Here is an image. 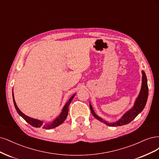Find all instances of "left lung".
Here are the masks:
<instances>
[{
	"instance_id": "obj_1",
	"label": "left lung",
	"mask_w": 159,
	"mask_h": 159,
	"mask_svg": "<svg viewBox=\"0 0 159 159\" xmlns=\"http://www.w3.org/2000/svg\"><path fill=\"white\" fill-rule=\"evenodd\" d=\"M141 73L143 76H142V84H141V90L139 92V95L137 96V98H136L134 106H133L131 109L127 110L125 113L121 116V118L117 120V121L109 122L105 120L104 119L102 118V117H99L98 115H96L93 108V106H92L91 104L90 103V111L95 118L99 120L100 121L104 123V124H105L106 125L111 126V127H116V126L126 125L127 124H129V123H130L132 120H134L137 116V115L140 114L143 111V110L144 109V107L147 103V98H148V90L147 76L144 71L142 70Z\"/></svg>"
}]
</instances>
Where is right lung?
<instances>
[{
	"instance_id": "1",
	"label": "right lung",
	"mask_w": 159,
	"mask_h": 159,
	"mask_svg": "<svg viewBox=\"0 0 159 159\" xmlns=\"http://www.w3.org/2000/svg\"><path fill=\"white\" fill-rule=\"evenodd\" d=\"M76 94H73L72 96L70 97L69 98V100L66 102V104H65V106H63V107L62 108V110H61V114H59V116H58L56 118L49 123H47V124H44L43 121H41L37 119H34L32 118V117H30L29 116H27L26 115H25L24 113L20 111V110L18 108V107L16 105V102H15L14 100V93H13V90H12V98H13V102H14V104L15 106V108H16L18 114L21 116L22 118L26 121L29 124H30L31 125H32L33 127H42L43 129H53V128H55L56 127L59 126V125H61V124H63L64 122V121L65 120V119L66 118L68 115V111H69V106L70 105L71 101L73 100V98L75 97Z\"/></svg>"
}]
</instances>
